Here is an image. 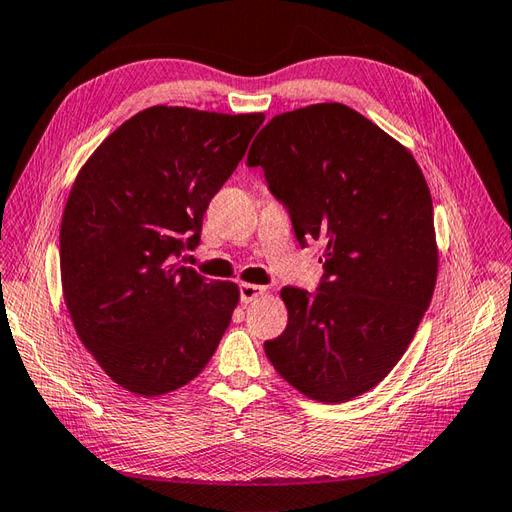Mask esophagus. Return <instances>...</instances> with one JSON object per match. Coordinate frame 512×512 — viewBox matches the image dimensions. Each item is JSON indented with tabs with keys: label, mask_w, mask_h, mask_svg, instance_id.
I'll use <instances>...</instances> for the list:
<instances>
[{
	"label": "esophagus",
	"mask_w": 512,
	"mask_h": 512,
	"mask_svg": "<svg viewBox=\"0 0 512 512\" xmlns=\"http://www.w3.org/2000/svg\"><path fill=\"white\" fill-rule=\"evenodd\" d=\"M264 292H266L264 285L242 283V285H240V301H242V303H251V301H255L257 296H261Z\"/></svg>",
	"instance_id": "esophagus-1"
}]
</instances>
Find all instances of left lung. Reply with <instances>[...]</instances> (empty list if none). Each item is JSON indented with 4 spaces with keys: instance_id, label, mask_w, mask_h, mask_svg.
<instances>
[{
    "instance_id": "left-lung-1",
    "label": "left lung",
    "mask_w": 512,
    "mask_h": 512,
    "mask_svg": "<svg viewBox=\"0 0 512 512\" xmlns=\"http://www.w3.org/2000/svg\"><path fill=\"white\" fill-rule=\"evenodd\" d=\"M261 168L301 246L323 242L316 292L281 290L288 327L264 349L305 397L342 403L371 390L406 353L430 307L434 207L410 150L338 102L281 113L259 130Z\"/></svg>"
}]
</instances>
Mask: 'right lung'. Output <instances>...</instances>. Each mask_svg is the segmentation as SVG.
Here are the masks:
<instances>
[{"label":"right lung","mask_w":512,"mask_h":512,"mask_svg":"<svg viewBox=\"0 0 512 512\" xmlns=\"http://www.w3.org/2000/svg\"><path fill=\"white\" fill-rule=\"evenodd\" d=\"M261 122L150 106L76 176L61 222L63 296L82 344L135 395L192 382L231 323L237 285L207 281L178 257L198 246L211 198Z\"/></svg>","instance_id":"1"}]
</instances>
